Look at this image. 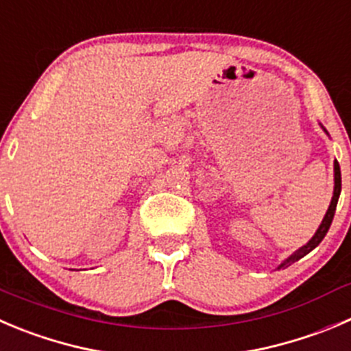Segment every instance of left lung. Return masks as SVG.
<instances>
[{
	"mask_svg": "<svg viewBox=\"0 0 351 351\" xmlns=\"http://www.w3.org/2000/svg\"><path fill=\"white\" fill-rule=\"evenodd\" d=\"M320 128H322V131L329 136V132L326 131V128H324L322 123H320ZM339 193H341V170H339V163L335 160V191H332V198H331V203H329L328 212H326V215H324L322 222H320V226H319V229H317V231H315V234H313L312 238H310V241L306 243V245H303L302 248L296 250L295 253H291V255H289L288 258L282 260V262L278 265V270H281V269H285V267H289V265H291V263L298 262V260L303 258V256H305L306 253H310L313 248H317V246L320 245V241H322V239L326 238V234H328L329 228H331L332 219H335V212H336V205H338Z\"/></svg>",
	"mask_w": 351,
	"mask_h": 351,
	"instance_id": "1",
	"label": "left lung"
}]
</instances>
